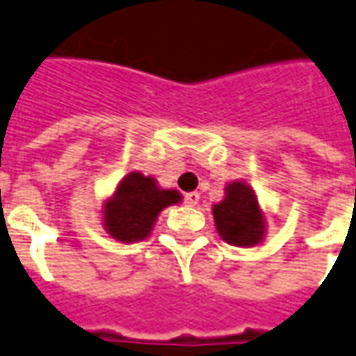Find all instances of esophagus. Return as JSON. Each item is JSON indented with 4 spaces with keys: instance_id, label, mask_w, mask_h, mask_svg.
Returning <instances> with one entry per match:
<instances>
[{
    "instance_id": "34e87169",
    "label": "esophagus",
    "mask_w": 356,
    "mask_h": 356,
    "mask_svg": "<svg viewBox=\"0 0 356 356\" xmlns=\"http://www.w3.org/2000/svg\"><path fill=\"white\" fill-rule=\"evenodd\" d=\"M198 200H200V195H198L197 191H193V193H187V195H185V204H187V207H197Z\"/></svg>"
}]
</instances>
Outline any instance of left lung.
<instances>
[{
  "mask_svg": "<svg viewBox=\"0 0 356 356\" xmlns=\"http://www.w3.org/2000/svg\"><path fill=\"white\" fill-rule=\"evenodd\" d=\"M212 216L220 238L229 245L255 248L265 238L267 220L255 191L245 181L226 185V195L212 207Z\"/></svg>",
  "mask_w": 356,
  "mask_h": 356,
  "instance_id": "left-lung-1",
  "label": "left lung"
}]
</instances>
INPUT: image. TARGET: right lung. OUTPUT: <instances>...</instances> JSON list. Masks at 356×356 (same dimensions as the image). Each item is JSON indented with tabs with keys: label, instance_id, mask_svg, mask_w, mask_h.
I'll use <instances>...</instances> for the list:
<instances>
[{
	"label": "right lung",
	"instance_id": "obj_1",
	"mask_svg": "<svg viewBox=\"0 0 356 356\" xmlns=\"http://www.w3.org/2000/svg\"><path fill=\"white\" fill-rule=\"evenodd\" d=\"M181 198L175 188H161L154 177L130 171L103 202V228L111 238L122 243L142 241L152 234L159 212L179 204Z\"/></svg>",
	"mask_w": 356,
	"mask_h": 356
}]
</instances>
